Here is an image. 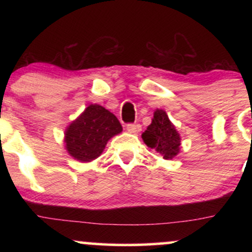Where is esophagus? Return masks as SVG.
Segmentation results:
<instances>
[{
  "label": "esophagus",
  "mask_w": 252,
  "mask_h": 252,
  "mask_svg": "<svg viewBox=\"0 0 252 252\" xmlns=\"http://www.w3.org/2000/svg\"><path fill=\"white\" fill-rule=\"evenodd\" d=\"M126 130H128L130 134H138L141 131V126L140 124L130 123L126 126Z\"/></svg>",
  "instance_id": "obj_1"
}]
</instances>
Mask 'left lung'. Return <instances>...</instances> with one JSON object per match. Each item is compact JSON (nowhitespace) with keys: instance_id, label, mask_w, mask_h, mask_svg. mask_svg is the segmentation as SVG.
<instances>
[{"instance_id":"left-lung-1","label":"left lung","mask_w":252,"mask_h":252,"mask_svg":"<svg viewBox=\"0 0 252 252\" xmlns=\"http://www.w3.org/2000/svg\"><path fill=\"white\" fill-rule=\"evenodd\" d=\"M142 140L149 148L162 155L164 160H172L180 153L181 136L162 109L154 111L152 123L142 134Z\"/></svg>"}]
</instances>
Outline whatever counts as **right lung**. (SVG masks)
Returning <instances> with one entry per match:
<instances>
[{"instance_id":"right-lung-1","label":"right lung","mask_w":252,"mask_h":252,"mask_svg":"<svg viewBox=\"0 0 252 252\" xmlns=\"http://www.w3.org/2000/svg\"><path fill=\"white\" fill-rule=\"evenodd\" d=\"M122 130L112 112L98 104H90L65 129V149L74 160L91 162L100 156L110 138L121 134Z\"/></svg>"}]
</instances>
